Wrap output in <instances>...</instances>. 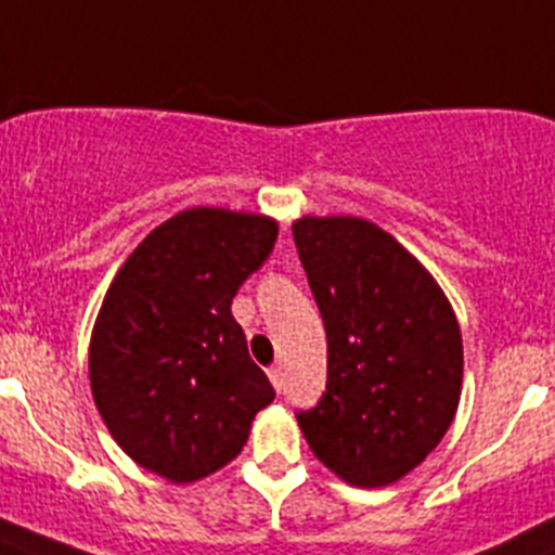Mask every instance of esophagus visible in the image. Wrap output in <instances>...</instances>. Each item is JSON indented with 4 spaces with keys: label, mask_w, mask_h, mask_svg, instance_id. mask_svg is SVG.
<instances>
[{
    "label": "esophagus",
    "mask_w": 555,
    "mask_h": 555,
    "mask_svg": "<svg viewBox=\"0 0 555 555\" xmlns=\"http://www.w3.org/2000/svg\"><path fill=\"white\" fill-rule=\"evenodd\" d=\"M268 377H271L273 388H276V391H282V388H284V372H282V366H271V370H268Z\"/></svg>",
    "instance_id": "1"
}]
</instances>
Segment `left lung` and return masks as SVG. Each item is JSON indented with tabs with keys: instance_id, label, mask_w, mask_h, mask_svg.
Wrapping results in <instances>:
<instances>
[{
	"instance_id": "1",
	"label": "left lung",
	"mask_w": 555,
	"mask_h": 555,
	"mask_svg": "<svg viewBox=\"0 0 555 555\" xmlns=\"http://www.w3.org/2000/svg\"><path fill=\"white\" fill-rule=\"evenodd\" d=\"M293 237L328 339L323 397L295 416L336 476L391 485L441 443L457 411V318L422 262L372 221L307 216Z\"/></svg>"
}]
</instances>
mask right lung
<instances>
[{
    "label": "right lung",
    "mask_w": 555,
    "mask_h": 555,
    "mask_svg": "<svg viewBox=\"0 0 555 555\" xmlns=\"http://www.w3.org/2000/svg\"><path fill=\"white\" fill-rule=\"evenodd\" d=\"M276 232L266 216L191 207L139 243L103 298L95 405L122 452L175 485L235 460L276 397L230 309Z\"/></svg>",
    "instance_id": "add662e5"
}]
</instances>
